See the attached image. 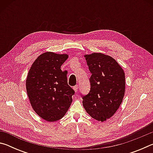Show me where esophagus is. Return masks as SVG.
Instances as JSON below:
<instances>
[{
	"label": "esophagus",
	"mask_w": 153,
	"mask_h": 153,
	"mask_svg": "<svg viewBox=\"0 0 153 153\" xmlns=\"http://www.w3.org/2000/svg\"><path fill=\"white\" fill-rule=\"evenodd\" d=\"M78 88H79L78 85H76V86H74V90L76 92H77V90H78Z\"/></svg>",
	"instance_id": "esophagus-1"
}]
</instances>
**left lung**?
I'll return each mask as SVG.
<instances>
[{
    "label": "left lung",
    "instance_id": "left-lung-1",
    "mask_svg": "<svg viewBox=\"0 0 153 153\" xmlns=\"http://www.w3.org/2000/svg\"><path fill=\"white\" fill-rule=\"evenodd\" d=\"M91 74L90 91L82 95L83 106L92 118L103 121L120 107L125 93V74L115 59L102 53L86 55Z\"/></svg>",
    "mask_w": 153,
    "mask_h": 153
}]
</instances>
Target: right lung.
<instances>
[{
  "mask_svg": "<svg viewBox=\"0 0 153 153\" xmlns=\"http://www.w3.org/2000/svg\"><path fill=\"white\" fill-rule=\"evenodd\" d=\"M67 57L51 52L43 53L33 62L27 75L26 89L31 105L47 121L63 117L75 94L67 83V71L61 69Z\"/></svg>",
  "mask_w": 153,
  "mask_h": 153,
  "instance_id": "right-lung-1",
  "label": "right lung"
}]
</instances>
